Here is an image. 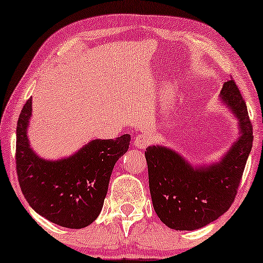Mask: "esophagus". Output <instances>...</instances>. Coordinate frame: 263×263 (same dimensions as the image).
<instances>
[{
    "label": "esophagus",
    "mask_w": 263,
    "mask_h": 263,
    "mask_svg": "<svg viewBox=\"0 0 263 263\" xmlns=\"http://www.w3.org/2000/svg\"><path fill=\"white\" fill-rule=\"evenodd\" d=\"M133 142H134V146L140 149L146 148L152 142V136H151L149 133H143L141 135H136L134 140H133Z\"/></svg>",
    "instance_id": "1"
}]
</instances>
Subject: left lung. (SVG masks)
<instances>
[{
  "label": "left lung",
  "mask_w": 263,
  "mask_h": 263,
  "mask_svg": "<svg viewBox=\"0 0 263 263\" xmlns=\"http://www.w3.org/2000/svg\"><path fill=\"white\" fill-rule=\"evenodd\" d=\"M220 97L239 118L240 138L219 164L193 168L174 151L149 146L145 156L158 217L170 229L192 231L214 221L231 207L253 147V125L239 88L230 78Z\"/></svg>",
  "instance_id": "left-lung-1"
}]
</instances>
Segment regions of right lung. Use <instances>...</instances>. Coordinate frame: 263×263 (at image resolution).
<instances>
[{
  "instance_id": "add662e5",
  "label": "right lung",
  "mask_w": 263,
  "mask_h": 263,
  "mask_svg": "<svg viewBox=\"0 0 263 263\" xmlns=\"http://www.w3.org/2000/svg\"><path fill=\"white\" fill-rule=\"evenodd\" d=\"M31 104L30 98L16 125L15 164L21 192L30 206L49 221L68 229L85 228L102 211L111 172L128 151L130 135L93 140L67 159L43 160L27 141Z\"/></svg>"
}]
</instances>
